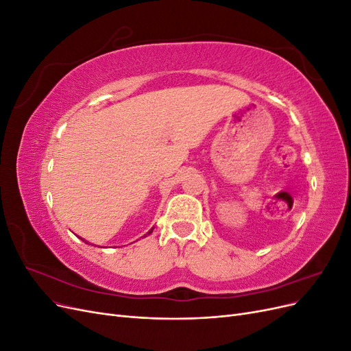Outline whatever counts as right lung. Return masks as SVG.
I'll return each mask as SVG.
<instances>
[{"mask_svg": "<svg viewBox=\"0 0 351 351\" xmlns=\"http://www.w3.org/2000/svg\"><path fill=\"white\" fill-rule=\"evenodd\" d=\"M152 231H154V227H152V228H151V230H149V231H147V234H145V236H143V237H146V236H149V234H151V232H152ZM82 240H83V239H82ZM83 241H86V240H83ZM86 243H88V241H86Z\"/></svg>", "mask_w": 351, "mask_h": 351, "instance_id": "right-lung-1", "label": "right lung"}]
</instances>
